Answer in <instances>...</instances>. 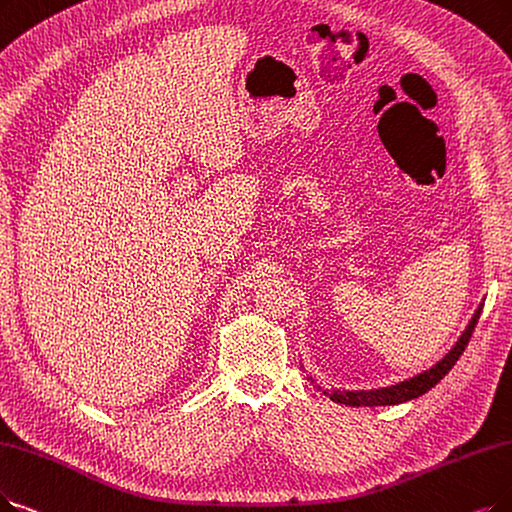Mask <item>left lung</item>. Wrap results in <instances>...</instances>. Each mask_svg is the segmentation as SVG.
<instances>
[{"mask_svg": "<svg viewBox=\"0 0 512 512\" xmlns=\"http://www.w3.org/2000/svg\"><path fill=\"white\" fill-rule=\"evenodd\" d=\"M483 311V302L479 304V309L475 311L473 319L468 321L466 330L462 332V336L458 338V342L454 344V349L449 351L441 361H437L431 370H426L410 380H403L399 384L393 386H382V388H374V391H323L327 397L336 403L342 405H349V407H376V405H397L403 401H410L416 399L420 395H424L426 391H431V388L449 372L452 367L456 365V361L460 359V355L464 353L466 344L475 332V325L479 321V315Z\"/></svg>", "mask_w": 512, "mask_h": 512, "instance_id": "obj_1", "label": "left lung"}]
</instances>
